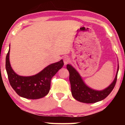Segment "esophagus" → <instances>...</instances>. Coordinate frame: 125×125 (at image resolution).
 Here are the masks:
<instances>
[{"instance_id": "obj_1", "label": "esophagus", "mask_w": 125, "mask_h": 125, "mask_svg": "<svg viewBox=\"0 0 125 125\" xmlns=\"http://www.w3.org/2000/svg\"><path fill=\"white\" fill-rule=\"evenodd\" d=\"M71 60H70V58L67 56H65L63 58V62H64V65L67 64V63L70 62Z\"/></svg>"}]
</instances>
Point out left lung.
<instances>
[{"label": "left lung", "mask_w": 125, "mask_h": 125, "mask_svg": "<svg viewBox=\"0 0 125 125\" xmlns=\"http://www.w3.org/2000/svg\"><path fill=\"white\" fill-rule=\"evenodd\" d=\"M67 69L69 72V81L71 85V92L73 97L81 102L93 104L99 102L106 98L110 94L116 82L119 63L115 77L111 84L106 88L101 90L93 89L84 83L79 73L71 64H67Z\"/></svg>", "instance_id": "obj_1"}]
</instances>
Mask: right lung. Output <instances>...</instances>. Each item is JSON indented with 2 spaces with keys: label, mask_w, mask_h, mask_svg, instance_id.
Listing matches in <instances>:
<instances>
[{
  "label": "right lung",
  "mask_w": 125,
  "mask_h": 125,
  "mask_svg": "<svg viewBox=\"0 0 125 125\" xmlns=\"http://www.w3.org/2000/svg\"><path fill=\"white\" fill-rule=\"evenodd\" d=\"M9 50L6 58V69L10 84L18 95L29 99H38L45 96L49 92L52 77L63 66L62 59L44 67L38 73L29 76H23L16 73L9 61Z\"/></svg>",
  "instance_id": "right-lung-1"
}]
</instances>
